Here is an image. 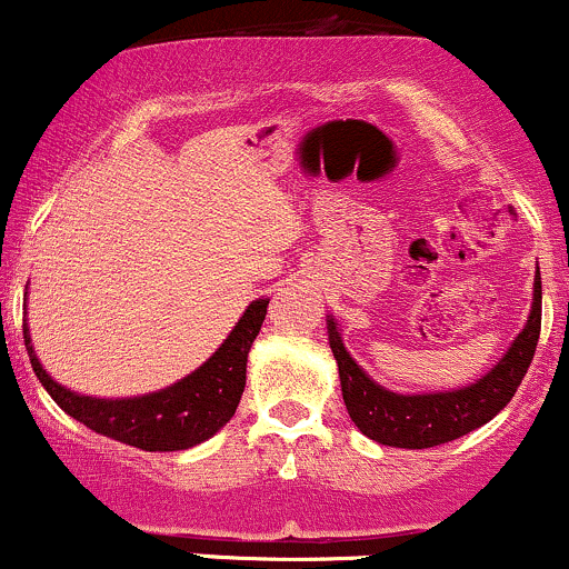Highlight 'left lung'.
<instances>
[{
  "instance_id": "left-lung-1",
  "label": "left lung",
  "mask_w": 569,
  "mask_h": 569,
  "mask_svg": "<svg viewBox=\"0 0 569 569\" xmlns=\"http://www.w3.org/2000/svg\"><path fill=\"white\" fill-rule=\"evenodd\" d=\"M540 339V272L535 278V299L521 335L511 350L479 382L449 393L398 396L371 382L345 350L335 318H329V345L337 358L342 398L350 420L369 439L401 449H428L455 441L492 420L511 401L530 369Z\"/></svg>"
}]
</instances>
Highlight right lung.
Listing matches in <instances>:
<instances>
[{
    "instance_id": "1",
    "label": "right lung",
    "mask_w": 569,
    "mask_h": 569,
    "mask_svg": "<svg viewBox=\"0 0 569 569\" xmlns=\"http://www.w3.org/2000/svg\"><path fill=\"white\" fill-rule=\"evenodd\" d=\"M267 305H270V299L248 305L232 335L198 371H192L171 388L160 390V393L122 398V401L77 396L61 388L50 380L48 371L37 361L26 326L23 342L39 382L67 415L96 430V433L143 449V452H176V449H189L194 443L211 439L221 426L230 422L240 396H243L248 350L262 329Z\"/></svg>"
}]
</instances>
